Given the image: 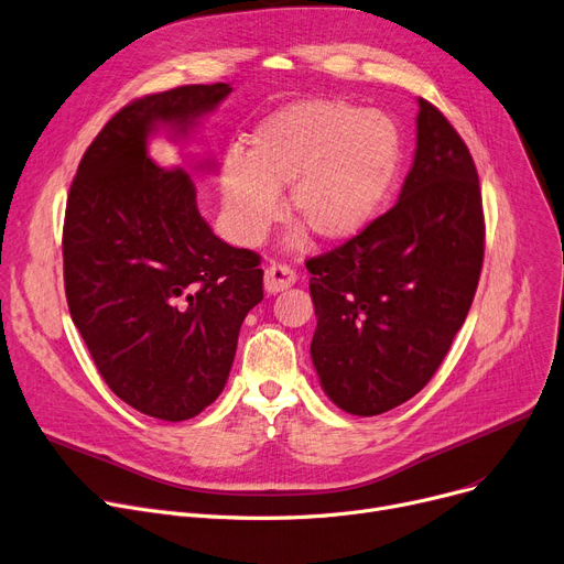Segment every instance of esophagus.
Returning a JSON list of instances; mask_svg holds the SVG:
<instances>
[{
  "label": "esophagus",
  "mask_w": 564,
  "mask_h": 564,
  "mask_svg": "<svg viewBox=\"0 0 564 564\" xmlns=\"http://www.w3.org/2000/svg\"><path fill=\"white\" fill-rule=\"evenodd\" d=\"M295 280H297L295 271L291 267H286V263H271L267 273H263V286H267L269 293H280V291L293 286Z\"/></svg>",
  "instance_id": "34e87169"
}]
</instances>
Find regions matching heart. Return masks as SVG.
<instances>
[{"mask_svg": "<svg viewBox=\"0 0 564 564\" xmlns=\"http://www.w3.org/2000/svg\"><path fill=\"white\" fill-rule=\"evenodd\" d=\"M401 163V134L380 111L341 99H307L263 120L246 156L229 152L220 200L235 237L252 246L286 207L321 241H346L382 209Z\"/></svg>", "mask_w": 564, "mask_h": 564, "instance_id": "obj_1", "label": "heart"}]
</instances>
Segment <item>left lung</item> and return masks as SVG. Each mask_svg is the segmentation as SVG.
Listing matches in <instances>:
<instances>
[{
  "mask_svg": "<svg viewBox=\"0 0 564 564\" xmlns=\"http://www.w3.org/2000/svg\"><path fill=\"white\" fill-rule=\"evenodd\" d=\"M482 257L471 152L446 116L419 97L416 152L399 203L305 261L318 318L312 361L329 401L376 416L416 395L469 314Z\"/></svg>",
  "mask_w": 564,
  "mask_h": 564,
  "instance_id": "8db88e82",
  "label": "left lung"
}]
</instances>
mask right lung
<instances>
[{"instance_id":"1","label":"right lung","mask_w":564,"mask_h":564,"mask_svg":"<svg viewBox=\"0 0 564 564\" xmlns=\"http://www.w3.org/2000/svg\"><path fill=\"white\" fill-rule=\"evenodd\" d=\"M229 90L191 84L131 99L84 152L65 205L70 316L118 399L161 421L218 399L263 297L259 254L220 241L191 177L159 169L145 148L159 124L186 134Z\"/></svg>"}]
</instances>
